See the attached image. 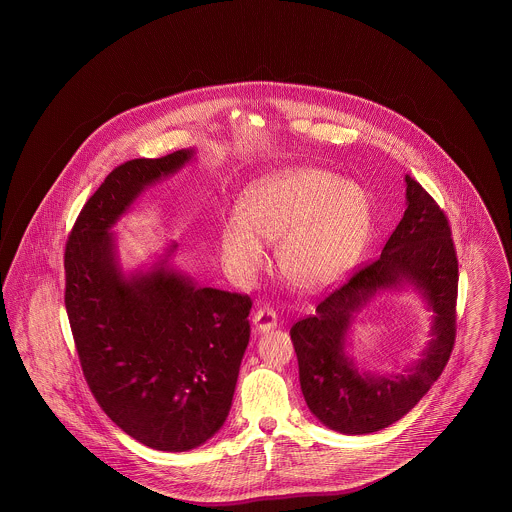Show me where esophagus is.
<instances>
[{"label": "esophagus", "instance_id": "esophagus-1", "mask_svg": "<svg viewBox=\"0 0 512 512\" xmlns=\"http://www.w3.org/2000/svg\"><path fill=\"white\" fill-rule=\"evenodd\" d=\"M253 324H255V330H257V332H268V330L276 328L278 315H276L274 309L263 307V309H259V311L253 315Z\"/></svg>", "mask_w": 512, "mask_h": 512}]
</instances>
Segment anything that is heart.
Instances as JSON below:
<instances>
[{"instance_id": "heart-1", "label": "heart", "mask_w": 512, "mask_h": 512, "mask_svg": "<svg viewBox=\"0 0 512 512\" xmlns=\"http://www.w3.org/2000/svg\"><path fill=\"white\" fill-rule=\"evenodd\" d=\"M370 228L365 190L322 169L272 174L245 194L242 211L220 224V253L232 276L253 280L267 265V242L295 286L322 290L357 259Z\"/></svg>"}]
</instances>
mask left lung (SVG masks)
Masks as SVG:
<instances>
[{
    "mask_svg": "<svg viewBox=\"0 0 512 512\" xmlns=\"http://www.w3.org/2000/svg\"><path fill=\"white\" fill-rule=\"evenodd\" d=\"M405 184L407 209L382 255L328 293L315 315L301 318L290 330L307 407L340 434H372L403 418L434 386L453 351L459 263L451 228L438 203L409 174ZM405 283L433 311V340L403 373H363L344 351L354 315L376 292Z\"/></svg>",
    "mask_w": 512,
    "mask_h": 512,
    "instance_id": "8db88e82",
    "label": "left lung"
}]
</instances>
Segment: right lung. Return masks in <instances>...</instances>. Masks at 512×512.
Listing matches in <instances>:
<instances>
[{
  "label": "right lung",
  "mask_w": 512,
  "mask_h": 512,
  "mask_svg": "<svg viewBox=\"0 0 512 512\" xmlns=\"http://www.w3.org/2000/svg\"><path fill=\"white\" fill-rule=\"evenodd\" d=\"M194 155L180 149L109 172L65 249V307L90 390L122 432L171 453L222 428L249 343L251 299L195 286L169 263L176 244L151 267L124 272L111 228Z\"/></svg>",
  "instance_id": "right-lung-1"
}]
</instances>
